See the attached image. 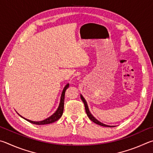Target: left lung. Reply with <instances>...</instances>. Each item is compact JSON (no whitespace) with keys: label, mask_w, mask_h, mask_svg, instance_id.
Wrapping results in <instances>:
<instances>
[{"label":"left lung","mask_w":153,"mask_h":153,"mask_svg":"<svg viewBox=\"0 0 153 153\" xmlns=\"http://www.w3.org/2000/svg\"><path fill=\"white\" fill-rule=\"evenodd\" d=\"M81 98L82 101H83V103H84L85 108V111H86V113H87V116L89 117V118L91 120L92 122H93L94 123H95V124H98V125L102 126H105V127H114V126H108V125L104 124H103V123L99 122L97 119H95V117L92 116V114L90 113V111H89V108H88V105H87V102H86V101H85V98H84L83 97H82V95H81Z\"/></svg>","instance_id":"left-lung-1"}]
</instances>
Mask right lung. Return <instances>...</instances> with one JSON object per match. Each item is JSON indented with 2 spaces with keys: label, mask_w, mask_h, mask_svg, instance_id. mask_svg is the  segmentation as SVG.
Returning <instances> with one entry per match:
<instances>
[{
  "label": "right lung",
  "mask_w": 153,
  "mask_h": 153,
  "mask_svg": "<svg viewBox=\"0 0 153 153\" xmlns=\"http://www.w3.org/2000/svg\"><path fill=\"white\" fill-rule=\"evenodd\" d=\"M68 87H69V84H67L65 86V87L64 88L63 91H62V93L60 102V104H59V107H58V109L56 110V111L54 114L52 115L50 117H48L47 119L43 120V121H40V122H34V121H31V120H27L26 118H24V117H23L22 116H21L20 115L19 116L21 117H22L23 118L26 120L27 121H28L29 122L31 123V124H36V125H44V124H52V123L57 121V120L60 119L61 116H62L63 111H64V97H65V92H66V90L68 88Z\"/></svg>",
  "instance_id": "right-lung-1"
}]
</instances>
